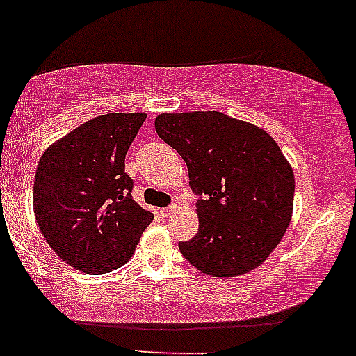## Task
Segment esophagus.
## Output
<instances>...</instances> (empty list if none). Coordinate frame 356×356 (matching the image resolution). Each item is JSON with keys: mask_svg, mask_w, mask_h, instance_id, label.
<instances>
[{"mask_svg": "<svg viewBox=\"0 0 356 356\" xmlns=\"http://www.w3.org/2000/svg\"><path fill=\"white\" fill-rule=\"evenodd\" d=\"M172 212H176V205H169V207H165V209L159 210V213L162 217H169Z\"/></svg>", "mask_w": 356, "mask_h": 356, "instance_id": "esophagus-1", "label": "esophagus"}]
</instances>
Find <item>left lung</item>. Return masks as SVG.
Segmentation results:
<instances>
[{"instance_id":"1","label":"left lung","mask_w":356,"mask_h":356,"mask_svg":"<svg viewBox=\"0 0 356 356\" xmlns=\"http://www.w3.org/2000/svg\"><path fill=\"white\" fill-rule=\"evenodd\" d=\"M155 130L185 160L200 196V229L178 242L181 254L221 278L259 267L284 237L294 201V172L275 139L221 112L160 114Z\"/></svg>"}]
</instances>
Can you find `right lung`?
I'll list each match as a JSON object with an SVG mask.
<instances>
[{
	"label": "right lung",
	"instance_id": "obj_1",
	"mask_svg": "<svg viewBox=\"0 0 356 356\" xmlns=\"http://www.w3.org/2000/svg\"><path fill=\"white\" fill-rule=\"evenodd\" d=\"M146 114H105L74 128L40 156L33 184L35 219L69 266L105 275L127 262L153 213L131 197L128 147Z\"/></svg>",
	"mask_w": 356,
	"mask_h": 356
}]
</instances>
